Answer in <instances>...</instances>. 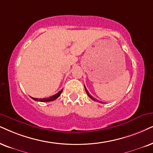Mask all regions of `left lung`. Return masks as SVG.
Returning a JSON list of instances; mask_svg holds the SVG:
<instances>
[{
  "label": "left lung",
  "mask_w": 153,
  "mask_h": 153,
  "mask_svg": "<svg viewBox=\"0 0 153 153\" xmlns=\"http://www.w3.org/2000/svg\"><path fill=\"white\" fill-rule=\"evenodd\" d=\"M85 91H86L87 94H88V95L89 96V97H90V98H91V99H92V100H94V101H96V102H98V100H95V99H94V98H93V97H92V96H91V95H90V94H89L88 91V90H87V89H86V88H85Z\"/></svg>",
  "instance_id": "obj_1"
}]
</instances>
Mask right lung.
I'll use <instances>...</instances> for the list:
<instances>
[{
  "mask_svg": "<svg viewBox=\"0 0 153 153\" xmlns=\"http://www.w3.org/2000/svg\"><path fill=\"white\" fill-rule=\"evenodd\" d=\"M62 91H63V90H61V91H59V92H58L57 94H54V95H53V96L49 97V98H43V99H37V98H33V97H32V98L34 100H35V101H39V102H51V101H53V100L57 99V98L59 97L60 95H61Z\"/></svg>",
  "mask_w": 153,
  "mask_h": 153,
  "instance_id": "add662e5",
  "label": "right lung"
}]
</instances>
